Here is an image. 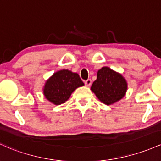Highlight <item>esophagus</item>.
<instances>
[{"instance_id":"obj_1","label":"esophagus","mask_w":161,"mask_h":161,"mask_svg":"<svg viewBox=\"0 0 161 161\" xmlns=\"http://www.w3.org/2000/svg\"><path fill=\"white\" fill-rule=\"evenodd\" d=\"M85 84H86V86H90L92 84V80L91 79H87V80L85 82Z\"/></svg>"}]
</instances>
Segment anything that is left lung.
<instances>
[{
	"instance_id": "8db88e82",
	"label": "left lung",
	"mask_w": 161,
	"mask_h": 161,
	"mask_svg": "<svg viewBox=\"0 0 161 161\" xmlns=\"http://www.w3.org/2000/svg\"><path fill=\"white\" fill-rule=\"evenodd\" d=\"M91 90L102 103L113 105L124 98L128 90V82L119 72L103 66L97 72V79Z\"/></svg>"
}]
</instances>
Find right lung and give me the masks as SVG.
<instances>
[{
  "mask_svg": "<svg viewBox=\"0 0 161 161\" xmlns=\"http://www.w3.org/2000/svg\"><path fill=\"white\" fill-rule=\"evenodd\" d=\"M83 86L79 74L62 69L54 72L46 81L43 92L46 99L55 105H59L65 103L77 88Z\"/></svg>",
  "mask_w": 161,
  "mask_h": 161,
  "instance_id": "obj_1",
  "label": "right lung"
}]
</instances>
